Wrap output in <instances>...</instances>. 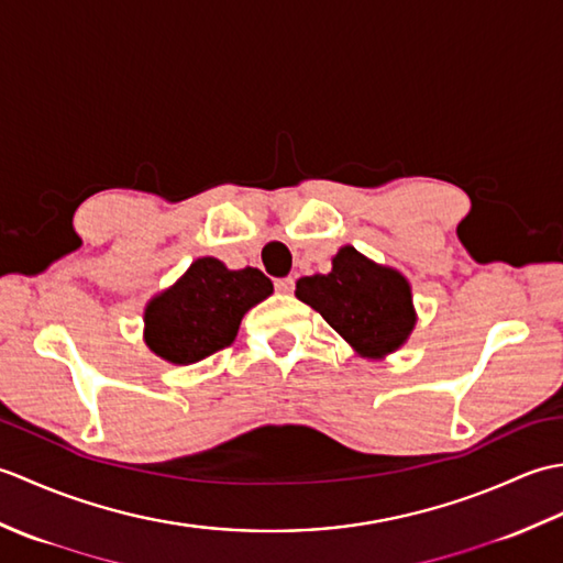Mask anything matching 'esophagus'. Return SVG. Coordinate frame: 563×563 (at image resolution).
<instances>
[{"label":"esophagus","mask_w":563,"mask_h":563,"mask_svg":"<svg viewBox=\"0 0 563 563\" xmlns=\"http://www.w3.org/2000/svg\"><path fill=\"white\" fill-rule=\"evenodd\" d=\"M275 290L280 295H290L295 290V280L292 278H278L275 280Z\"/></svg>","instance_id":"1"}]
</instances>
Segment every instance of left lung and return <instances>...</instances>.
Here are the masks:
<instances>
[{"mask_svg": "<svg viewBox=\"0 0 563 563\" xmlns=\"http://www.w3.org/2000/svg\"><path fill=\"white\" fill-rule=\"evenodd\" d=\"M295 295L363 357H385L401 349L416 327L409 280L353 246L339 249L331 273L297 280Z\"/></svg>", "mask_w": 563, "mask_h": 563, "instance_id": "8db88e82", "label": "left lung"}]
</instances>
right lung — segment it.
Wrapping results in <instances>:
<instances>
[{
  "label": "right lung",
  "mask_w": 563,
  "mask_h": 563,
  "mask_svg": "<svg viewBox=\"0 0 563 563\" xmlns=\"http://www.w3.org/2000/svg\"><path fill=\"white\" fill-rule=\"evenodd\" d=\"M273 283L258 268L230 271L206 256L145 309V343L174 365H190L227 349L242 317L266 300Z\"/></svg>",
  "instance_id": "right-lung-1"
}]
</instances>
